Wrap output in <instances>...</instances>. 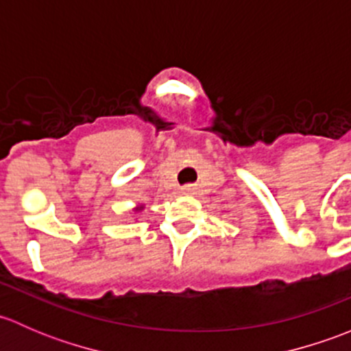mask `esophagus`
Segmentation results:
<instances>
[{
	"mask_svg": "<svg viewBox=\"0 0 351 351\" xmlns=\"http://www.w3.org/2000/svg\"><path fill=\"white\" fill-rule=\"evenodd\" d=\"M182 192H183V193H193V192H195V189H193L192 185H185V186H183V189H182Z\"/></svg>",
	"mask_w": 351,
	"mask_h": 351,
	"instance_id": "esophagus-1",
	"label": "esophagus"
}]
</instances>
